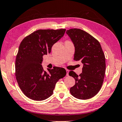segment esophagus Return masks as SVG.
Masks as SVG:
<instances>
[{"label":"esophagus","mask_w":122,"mask_h":122,"mask_svg":"<svg viewBox=\"0 0 122 122\" xmlns=\"http://www.w3.org/2000/svg\"><path fill=\"white\" fill-rule=\"evenodd\" d=\"M69 72H70V71L68 70H66V72H67V74H66V75H67V76H69V74H68Z\"/></svg>","instance_id":"34e87169"}]
</instances>
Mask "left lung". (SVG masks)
<instances>
[{
    "instance_id": "obj_1",
    "label": "left lung",
    "mask_w": 122,
    "mask_h": 122,
    "mask_svg": "<svg viewBox=\"0 0 122 122\" xmlns=\"http://www.w3.org/2000/svg\"><path fill=\"white\" fill-rule=\"evenodd\" d=\"M75 47L74 60L83 64L82 73L78 76L71 71L69 75L76 81L70 88L72 96L81 100L90 99L101 89L106 70L105 56L99 41L81 29L67 30Z\"/></svg>"
}]
</instances>
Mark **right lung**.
<instances>
[{"label": "right lung", "instance_id": "right-lung-1", "mask_svg": "<svg viewBox=\"0 0 122 122\" xmlns=\"http://www.w3.org/2000/svg\"><path fill=\"white\" fill-rule=\"evenodd\" d=\"M66 30H39L25 37L20 45L15 61L16 78L23 93L30 99L42 101L52 95L56 83L66 75L65 68L54 67L48 72L41 63Z\"/></svg>", "mask_w": 122, "mask_h": 122}]
</instances>
